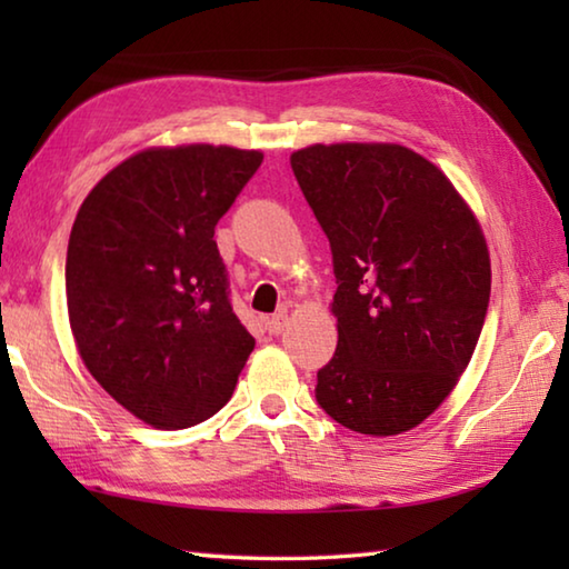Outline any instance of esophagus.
<instances>
[{"instance_id":"34e87169","label":"esophagus","mask_w":569,"mask_h":569,"mask_svg":"<svg viewBox=\"0 0 569 569\" xmlns=\"http://www.w3.org/2000/svg\"><path fill=\"white\" fill-rule=\"evenodd\" d=\"M286 323H288V316H286V311H281V313H273L271 319L266 321V329L271 336H281L283 329H286Z\"/></svg>"}]
</instances>
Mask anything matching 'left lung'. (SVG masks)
I'll return each mask as SVG.
<instances>
[{
  "label": "left lung",
  "instance_id": "8db88e82",
  "mask_svg": "<svg viewBox=\"0 0 569 569\" xmlns=\"http://www.w3.org/2000/svg\"><path fill=\"white\" fill-rule=\"evenodd\" d=\"M291 168L339 283V343L316 399L359 435L419 427L455 391L485 326L492 263L475 210L397 142H316Z\"/></svg>",
  "mask_w": 569,
  "mask_h": 569
}]
</instances>
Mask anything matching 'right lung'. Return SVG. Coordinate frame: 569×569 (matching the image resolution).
<instances>
[{"mask_svg":"<svg viewBox=\"0 0 569 569\" xmlns=\"http://www.w3.org/2000/svg\"><path fill=\"white\" fill-rule=\"evenodd\" d=\"M261 162V150L208 142L148 148L114 166L77 210L64 266L77 353L150 427L213 417L253 351L213 236Z\"/></svg>","mask_w":569,"mask_h":569,"instance_id":"obj_1","label":"right lung"}]
</instances>
